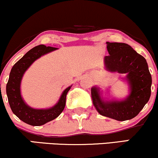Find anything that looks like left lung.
<instances>
[{"mask_svg": "<svg viewBox=\"0 0 158 158\" xmlns=\"http://www.w3.org/2000/svg\"><path fill=\"white\" fill-rule=\"evenodd\" d=\"M109 53L104 57L107 70L126 73L125 80L130 87V94L123 100L104 101L99 88L93 87V104L100 115L117 121L133 118L141 111L151 96L152 76L146 59L130 45L123 43L107 42Z\"/></svg>", "mask_w": 158, "mask_h": 158, "instance_id": "8db88e82", "label": "left lung"}]
</instances>
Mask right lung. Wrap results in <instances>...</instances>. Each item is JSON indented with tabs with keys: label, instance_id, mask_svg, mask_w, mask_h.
I'll list each match as a JSON object with an SVG mask.
<instances>
[{
	"label": "right lung",
	"instance_id": "right-lung-1",
	"mask_svg": "<svg viewBox=\"0 0 158 158\" xmlns=\"http://www.w3.org/2000/svg\"><path fill=\"white\" fill-rule=\"evenodd\" d=\"M56 48L40 45L31 48L14 64L6 85V94L13 113L23 122L31 126H41L57 118L65 106L66 96L71 86L62 92L58 102L48 109H34L26 104L20 94V83L26 70L43 55L56 50Z\"/></svg>",
	"mask_w": 158,
	"mask_h": 158
}]
</instances>
